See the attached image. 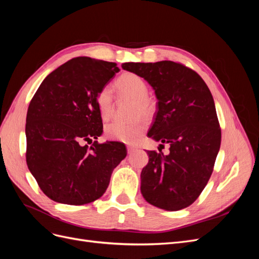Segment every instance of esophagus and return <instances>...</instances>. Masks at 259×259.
I'll use <instances>...</instances> for the list:
<instances>
[{"label":"esophagus","mask_w":259,"mask_h":259,"mask_svg":"<svg viewBox=\"0 0 259 259\" xmlns=\"http://www.w3.org/2000/svg\"><path fill=\"white\" fill-rule=\"evenodd\" d=\"M137 150V148L134 147V146H127V152L128 153H133L134 151Z\"/></svg>","instance_id":"1"}]
</instances>
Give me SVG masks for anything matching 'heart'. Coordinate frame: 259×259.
Wrapping results in <instances>:
<instances>
[{
    "label": "heart",
    "instance_id": "obj_1",
    "mask_svg": "<svg viewBox=\"0 0 259 259\" xmlns=\"http://www.w3.org/2000/svg\"><path fill=\"white\" fill-rule=\"evenodd\" d=\"M115 88L124 96L135 100L134 116H151L155 111L154 100L148 96L149 88L143 77L135 73H125L115 83ZM96 103L100 116L108 120L113 112V96L109 86L101 89L96 97ZM148 123L141 116L132 123L114 121L109 123L106 128V136L115 142L125 144H135L147 130Z\"/></svg>",
    "mask_w": 259,
    "mask_h": 259
}]
</instances>
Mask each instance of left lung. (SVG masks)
Here are the masks:
<instances>
[{
	"label": "left lung",
	"instance_id": "1",
	"mask_svg": "<svg viewBox=\"0 0 259 259\" xmlns=\"http://www.w3.org/2000/svg\"><path fill=\"white\" fill-rule=\"evenodd\" d=\"M122 68L144 77L154 90L158 112L148 137L169 146L166 155L147 152L140 192L153 206L183 209L205 188L221 148L213 96L197 72L174 61L125 62Z\"/></svg>",
	"mask_w": 259,
	"mask_h": 259
}]
</instances>
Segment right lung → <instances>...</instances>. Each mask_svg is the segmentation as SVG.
I'll list each match as a JSON object with an SVG mask.
<instances>
[{
  "label": "right lung",
  "mask_w": 259,
  "mask_h": 259,
  "mask_svg": "<svg viewBox=\"0 0 259 259\" xmlns=\"http://www.w3.org/2000/svg\"><path fill=\"white\" fill-rule=\"evenodd\" d=\"M119 71L115 62L72 58L45 77L31 100L27 165L53 201L83 205L99 199L126 156L120 143L83 145L103 134L96 97Z\"/></svg>",
  "instance_id": "right-lung-1"
}]
</instances>
